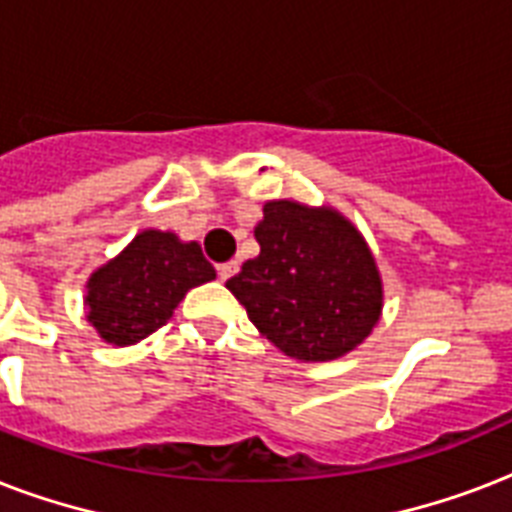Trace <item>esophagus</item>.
<instances>
[{"label": "esophagus", "mask_w": 512, "mask_h": 512, "mask_svg": "<svg viewBox=\"0 0 512 512\" xmlns=\"http://www.w3.org/2000/svg\"><path fill=\"white\" fill-rule=\"evenodd\" d=\"M236 270H239V263H236V260H231V263L218 265L220 281H228V278H231V276H236Z\"/></svg>", "instance_id": "1"}]
</instances>
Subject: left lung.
Masks as SVG:
<instances>
[{"instance_id": "left-lung-1", "label": "left lung", "mask_w": 512, "mask_h": 512, "mask_svg": "<svg viewBox=\"0 0 512 512\" xmlns=\"http://www.w3.org/2000/svg\"><path fill=\"white\" fill-rule=\"evenodd\" d=\"M255 239L260 255L226 286L273 347L302 363H328L371 336L384 281L350 218L326 205L270 199Z\"/></svg>"}]
</instances>
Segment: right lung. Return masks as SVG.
<instances>
[{"label": "right lung", "instance_id": "right-lung-1", "mask_svg": "<svg viewBox=\"0 0 512 512\" xmlns=\"http://www.w3.org/2000/svg\"><path fill=\"white\" fill-rule=\"evenodd\" d=\"M215 278L197 242L144 228L86 281V321L112 347H131L173 318L189 289Z\"/></svg>", "mask_w": 512, "mask_h": 512}]
</instances>
